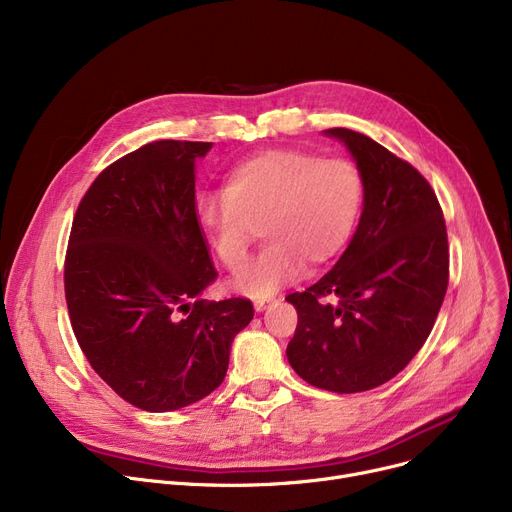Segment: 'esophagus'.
Returning <instances> with one entry per match:
<instances>
[{
  "mask_svg": "<svg viewBox=\"0 0 512 512\" xmlns=\"http://www.w3.org/2000/svg\"><path fill=\"white\" fill-rule=\"evenodd\" d=\"M272 303H276V299H274V297H265V299H255V301H253V307H255V311H257V313H261V311H265L267 307H270Z\"/></svg>",
  "mask_w": 512,
  "mask_h": 512,
  "instance_id": "34e87169",
  "label": "esophagus"
}]
</instances>
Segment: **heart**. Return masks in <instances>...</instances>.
<instances>
[{
  "label": "heart",
  "mask_w": 512,
  "mask_h": 512,
  "mask_svg": "<svg viewBox=\"0 0 512 512\" xmlns=\"http://www.w3.org/2000/svg\"><path fill=\"white\" fill-rule=\"evenodd\" d=\"M363 195V176L351 159L270 149L234 166L222 197H203L197 213L213 251L234 274L247 267L261 226L267 245L232 286L265 299L297 280L305 263L324 265L346 247Z\"/></svg>",
  "instance_id": "obj_1"
}]
</instances>
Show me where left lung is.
<instances>
[{"label": "left lung", "mask_w": 512, "mask_h": 512, "mask_svg": "<svg viewBox=\"0 0 512 512\" xmlns=\"http://www.w3.org/2000/svg\"><path fill=\"white\" fill-rule=\"evenodd\" d=\"M363 176L359 226L332 270L286 297L299 313L286 357L315 388H378L419 353L448 286V236L429 182L348 128L324 130Z\"/></svg>", "instance_id": "left-lung-1"}]
</instances>
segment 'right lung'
I'll use <instances>...</instances> for the list:
<instances>
[{"mask_svg":"<svg viewBox=\"0 0 512 512\" xmlns=\"http://www.w3.org/2000/svg\"><path fill=\"white\" fill-rule=\"evenodd\" d=\"M213 143L155 141L105 168L80 201L66 253L74 336L130 405L168 413L205 398L228 371L247 299H203L215 280L197 215L195 161Z\"/></svg>","mask_w":512,"mask_h":512,"instance_id":"add662e5","label":"right lung"}]
</instances>
